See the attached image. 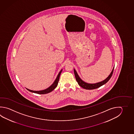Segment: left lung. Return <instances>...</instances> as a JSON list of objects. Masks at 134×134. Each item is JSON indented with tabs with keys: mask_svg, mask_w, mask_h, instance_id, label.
Wrapping results in <instances>:
<instances>
[{
	"mask_svg": "<svg viewBox=\"0 0 134 134\" xmlns=\"http://www.w3.org/2000/svg\"><path fill=\"white\" fill-rule=\"evenodd\" d=\"M114 68L113 69L112 72L110 73L109 76L107 77L105 80L103 81L102 82H100L99 83H85V82H83L79 76H78L77 73L76 72V70L74 69V74H75V76L76 77V80L77 82L78 85L81 86L82 87L85 89H87V90H93V89H95L98 88L100 87L101 86L105 84L106 83H107L109 80H110L112 74L113 72L114 71Z\"/></svg>",
	"mask_w": 134,
	"mask_h": 134,
	"instance_id": "obj_1",
	"label": "left lung"
}]
</instances>
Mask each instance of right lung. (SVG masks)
I'll return each mask as SVG.
<instances>
[{"instance_id":"add662e5","label":"right lung","mask_w":134,"mask_h":134,"mask_svg":"<svg viewBox=\"0 0 134 134\" xmlns=\"http://www.w3.org/2000/svg\"><path fill=\"white\" fill-rule=\"evenodd\" d=\"M62 71V69L61 70L59 73L58 74V75L57 76V77L56 78V80L54 82V83H52V85L49 86V88H48L46 89H45L44 90H42V91H32V90H29L28 89H27V90H28L30 92H32V93H38V94H46L48 93H50L52 92L53 90L57 86L58 84V81L59 79V77L60 75L61 74V72Z\"/></svg>"}]
</instances>
